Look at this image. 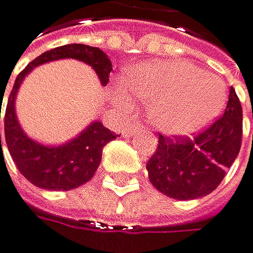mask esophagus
<instances>
[{
    "mask_svg": "<svg viewBox=\"0 0 253 253\" xmlns=\"http://www.w3.org/2000/svg\"><path fill=\"white\" fill-rule=\"evenodd\" d=\"M140 130H141V124L137 121H130L123 130V137H132L135 133H140Z\"/></svg>",
    "mask_w": 253,
    "mask_h": 253,
    "instance_id": "esophagus-1",
    "label": "esophagus"
}]
</instances>
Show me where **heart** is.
Masks as SVG:
<instances>
[{
	"label": "heart",
	"instance_id": "obj_1",
	"mask_svg": "<svg viewBox=\"0 0 253 253\" xmlns=\"http://www.w3.org/2000/svg\"><path fill=\"white\" fill-rule=\"evenodd\" d=\"M123 91L149 105V121L169 135H188L210 124L225 104V87L186 62H149L121 78ZM127 105L124 96L116 98Z\"/></svg>",
	"mask_w": 253,
	"mask_h": 253
}]
</instances>
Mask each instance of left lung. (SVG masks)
I'll list each match as a JSON object with an SVG mask.
<instances>
[{
  "mask_svg": "<svg viewBox=\"0 0 253 253\" xmlns=\"http://www.w3.org/2000/svg\"><path fill=\"white\" fill-rule=\"evenodd\" d=\"M241 140L243 109L230 87L224 115L201 133L194 137H166L159 133L157 151L146 165L149 180L168 198L179 201L210 194L238 157Z\"/></svg>",
  "mask_w": 253,
  "mask_h": 253,
  "instance_id": "8db88e82",
  "label": "left lung"
}]
</instances>
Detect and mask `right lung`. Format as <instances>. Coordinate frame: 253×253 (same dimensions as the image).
I'll return each instance as SVG.
<instances>
[{"instance_id": "right-lung-1", "label": "right lung", "mask_w": 253, "mask_h": 253, "mask_svg": "<svg viewBox=\"0 0 253 253\" xmlns=\"http://www.w3.org/2000/svg\"><path fill=\"white\" fill-rule=\"evenodd\" d=\"M59 59H78L88 63L98 74L101 84H109L112 62L99 48L73 43L43 52L35 60H32L15 79L13 88L7 99L6 115H4V135H6L7 149L18 171L31 183L43 190L68 191L87 183L93 177L101 163L104 146L120 135L105 129L101 121L91 123L76 138L60 146L40 144L31 140L23 132L17 115H15V98H17L20 85L35 67Z\"/></svg>"}]
</instances>
